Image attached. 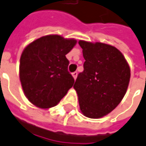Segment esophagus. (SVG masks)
I'll return each mask as SVG.
<instances>
[{
	"instance_id": "obj_1",
	"label": "esophagus",
	"mask_w": 146,
	"mask_h": 146,
	"mask_svg": "<svg viewBox=\"0 0 146 146\" xmlns=\"http://www.w3.org/2000/svg\"><path fill=\"white\" fill-rule=\"evenodd\" d=\"M71 75H72V76H73V78H74V79L75 80V79H76V77H77V75H78V73H77L76 71H75V72H73V73H72Z\"/></svg>"
}]
</instances>
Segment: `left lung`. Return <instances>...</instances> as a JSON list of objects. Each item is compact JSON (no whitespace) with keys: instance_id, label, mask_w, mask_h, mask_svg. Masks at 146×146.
I'll return each mask as SVG.
<instances>
[{"instance_id":"1","label":"left lung","mask_w":146,"mask_h":146,"mask_svg":"<svg viewBox=\"0 0 146 146\" xmlns=\"http://www.w3.org/2000/svg\"><path fill=\"white\" fill-rule=\"evenodd\" d=\"M84 70L74 84L83 115L98 119L106 116L121 103L130 80V67L115 46L80 40Z\"/></svg>"}]
</instances>
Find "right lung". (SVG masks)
<instances>
[{"label":"right lung","instance_id":"1","mask_svg":"<svg viewBox=\"0 0 146 146\" xmlns=\"http://www.w3.org/2000/svg\"><path fill=\"white\" fill-rule=\"evenodd\" d=\"M75 38L58 34L42 36L23 50L19 77L25 97L36 107L47 109L56 106L75 80L67 71L66 54L76 45Z\"/></svg>","mask_w":146,"mask_h":146}]
</instances>
